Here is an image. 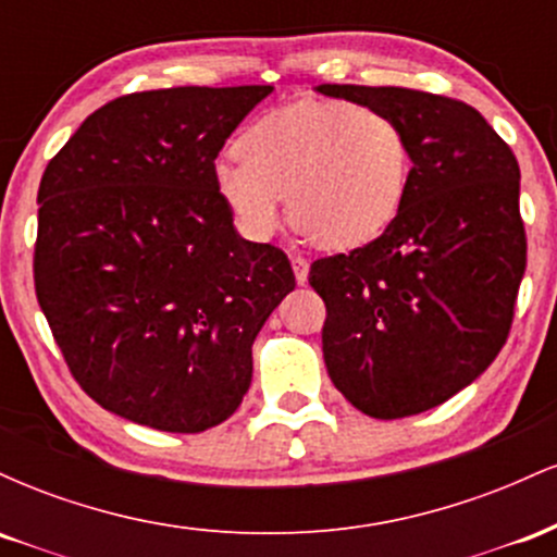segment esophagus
<instances>
[{"instance_id": "34e87169", "label": "esophagus", "mask_w": 557, "mask_h": 557, "mask_svg": "<svg viewBox=\"0 0 557 557\" xmlns=\"http://www.w3.org/2000/svg\"><path fill=\"white\" fill-rule=\"evenodd\" d=\"M290 264H293V274H296V283L304 285L306 280H309V261L304 257H293Z\"/></svg>"}]
</instances>
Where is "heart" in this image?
<instances>
[{"mask_svg":"<svg viewBox=\"0 0 557 557\" xmlns=\"http://www.w3.org/2000/svg\"><path fill=\"white\" fill-rule=\"evenodd\" d=\"M216 159L214 190L246 238L267 240L287 216L324 248H356L400 212L411 149L398 120L367 104L304 101L261 114Z\"/></svg>","mask_w":557,"mask_h":557,"instance_id":"1","label":"heart"}]
</instances>
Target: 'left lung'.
<instances>
[{
  "mask_svg": "<svg viewBox=\"0 0 557 557\" xmlns=\"http://www.w3.org/2000/svg\"><path fill=\"white\" fill-rule=\"evenodd\" d=\"M319 94L398 120L411 149L400 212L380 238L317 259L330 380L359 411L403 419L476 380L508 341L527 270L519 162L474 107L395 86Z\"/></svg>",
  "mask_w": 557,
  "mask_h": 557,
  "instance_id": "left-lung-1",
  "label": "left lung"
}]
</instances>
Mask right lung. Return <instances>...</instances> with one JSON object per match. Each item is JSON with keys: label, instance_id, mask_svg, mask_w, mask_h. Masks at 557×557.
Returning a JSON list of instances; mask_svg holds the SVG:
<instances>
[{"label": "right lung", "instance_id": "1", "mask_svg": "<svg viewBox=\"0 0 557 557\" xmlns=\"http://www.w3.org/2000/svg\"><path fill=\"white\" fill-rule=\"evenodd\" d=\"M272 86L127 94L88 114L38 185L36 298L70 374L101 408L162 432L222 424L251 345L296 287L240 238L214 159Z\"/></svg>", "mask_w": 557, "mask_h": 557}]
</instances>
